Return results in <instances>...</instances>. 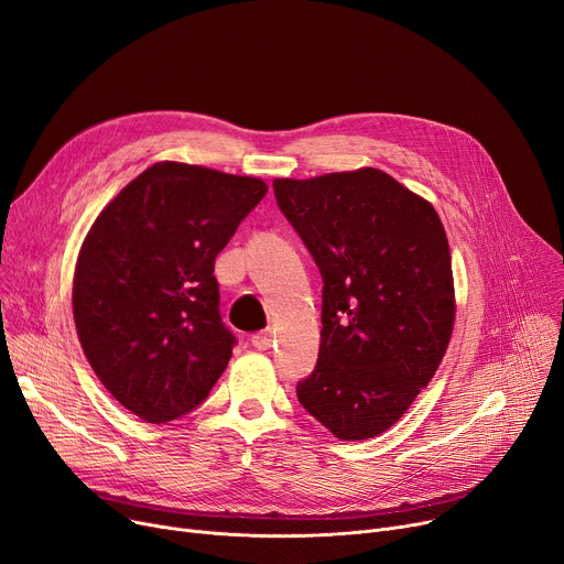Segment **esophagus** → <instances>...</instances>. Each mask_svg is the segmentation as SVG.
<instances>
[{
    "label": "esophagus",
    "instance_id": "34e87169",
    "mask_svg": "<svg viewBox=\"0 0 564 564\" xmlns=\"http://www.w3.org/2000/svg\"><path fill=\"white\" fill-rule=\"evenodd\" d=\"M251 343L256 349H270L274 343V334H272V329H262L251 336Z\"/></svg>",
    "mask_w": 564,
    "mask_h": 564
}]
</instances>
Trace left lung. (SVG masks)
<instances>
[{"mask_svg": "<svg viewBox=\"0 0 564 564\" xmlns=\"http://www.w3.org/2000/svg\"><path fill=\"white\" fill-rule=\"evenodd\" d=\"M322 274L315 370L302 406L343 441L381 434L427 387L455 322L453 264L434 207L379 169L274 181Z\"/></svg>", "mask_w": 564, "mask_h": 564, "instance_id": "8db88e82", "label": "left lung"}]
</instances>
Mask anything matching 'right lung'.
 Returning <instances> with one entry per match:
<instances>
[{"label": "right lung", "mask_w": 564, "mask_h": 564, "mask_svg": "<svg viewBox=\"0 0 564 564\" xmlns=\"http://www.w3.org/2000/svg\"><path fill=\"white\" fill-rule=\"evenodd\" d=\"M267 194L258 177L160 162L118 194L82 245L73 315L88 364L134 416L169 423L226 370L215 258Z\"/></svg>", "instance_id": "1"}]
</instances>
